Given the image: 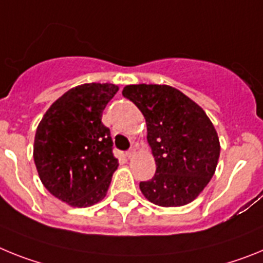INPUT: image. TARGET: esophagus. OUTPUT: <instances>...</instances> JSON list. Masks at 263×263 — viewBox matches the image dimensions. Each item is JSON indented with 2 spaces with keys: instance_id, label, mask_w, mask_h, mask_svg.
I'll use <instances>...</instances> for the list:
<instances>
[{
  "instance_id": "1",
  "label": "esophagus",
  "mask_w": 263,
  "mask_h": 263,
  "mask_svg": "<svg viewBox=\"0 0 263 263\" xmlns=\"http://www.w3.org/2000/svg\"><path fill=\"white\" fill-rule=\"evenodd\" d=\"M125 156H127V159H132V157L135 156V149L132 148V149H129L127 154H125Z\"/></svg>"
}]
</instances>
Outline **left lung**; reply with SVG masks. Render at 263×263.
<instances>
[{"instance_id":"left-lung-1","label":"left lung","mask_w":263,"mask_h":263,"mask_svg":"<svg viewBox=\"0 0 263 263\" xmlns=\"http://www.w3.org/2000/svg\"><path fill=\"white\" fill-rule=\"evenodd\" d=\"M123 97L144 115L147 140L156 163L140 191L159 206H182L209 184L220 157V140L205 111L166 84H129Z\"/></svg>"}]
</instances>
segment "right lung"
Masks as SVG:
<instances>
[{
	"label": "right lung",
	"mask_w": 263,
	"mask_h": 263,
	"mask_svg": "<svg viewBox=\"0 0 263 263\" xmlns=\"http://www.w3.org/2000/svg\"><path fill=\"white\" fill-rule=\"evenodd\" d=\"M119 87L84 83L50 106L36 127L34 163L45 188L74 208L103 200L118 170L109 129L102 123L107 103Z\"/></svg>",
	"instance_id": "obj_1"
}]
</instances>
